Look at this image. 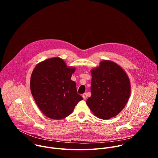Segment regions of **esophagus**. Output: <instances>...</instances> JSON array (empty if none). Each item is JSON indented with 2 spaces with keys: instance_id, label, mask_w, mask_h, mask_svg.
<instances>
[{
  "instance_id": "obj_1",
  "label": "esophagus",
  "mask_w": 158,
  "mask_h": 158,
  "mask_svg": "<svg viewBox=\"0 0 158 158\" xmlns=\"http://www.w3.org/2000/svg\"><path fill=\"white\" fill-rule=\"evenodd\" d=\"M82 98H83V99L85 100V99L87 98V94H86V93H84V94H82Z\"/></svg>"
}]
</instances>
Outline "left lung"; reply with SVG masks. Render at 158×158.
Segmentation results:
<instances>
[{"instance_id": "1", "label": "left lung", "mask_w": 158, "mask_h": 158, "mask_svg": "<svg viewBox=\"0 0 158 158\" xmlns=\"http://www.w3.org/2000/svg\"><path fill=\"white\" fill-rule=\"evenodd\" d=\"M91 96L86 104L101 119L117 116L127 104L131 94L129 78L122 67L109 60L101 61L91 71Z\"/></svg>"}]
</instances>
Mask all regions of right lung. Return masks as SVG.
Masks as SVG:
<instances>
[{
  "mask_svg": "<svg viewBox=\"0 0 158 158\" xmlns=\"http://www.w3.org/2000/svg\"><path fill=\"white\" fill-rule=\"evenodd\" d=\"M74 67H68L60 57H52L36 65L31 77L30 87L36 104L42 113L52 119L70 115L82 98L76 84L71 80Z\"/></svg>",
  "mask_w": 158,
  "mask_h": 158,
  "instance_id": "1",
  "label": "right lung"
}]
</instances>
